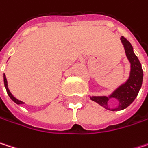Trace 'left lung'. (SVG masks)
<instances>
[{"instance_id": "left-lung-1", "label": "left lung", "mask_w": 148, "mask_h": 148, "mask_svg": "<svg viewBox=\"0 0 148 148\" xmlns=\"http://www.w3.org/2000/svg\"><path fill=\"white\" fill-rule=\"evenodd\" d=\"M121 42L125 48V55L130 63V71L127 80L116 88L109 96H92L90 97V100L98 103L106 109L111 111H119L126 108L130 106L136 97H137L139 90L142 85L143 71L141 69V64L138 58L136 56L133 51V47L127 40L121 36ZM111 98H115L119 101V104L115 108H110L108 101Z\"/></svg>"}]
</instances>
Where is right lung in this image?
<instances>
[{
    "instance_id": "1",
    "label": "right lung",
    "mask_w": 148,
    "mask_h": 148,
    "mask_svg": "<svg viewBox=\"0 0 148 148\" xmlns=\"http://www.w3.org/2000/svg\"><path fill=\"white\" fill-rule=\"evenodd\" d=\"M3 78H4V85H5V87H6V90H7V94H8V96L10 97V98H11L12 101H14L15 103H17V104H18V105H20V104H24V102H23V101H20V100L17 99L16 97H13V95L10 92V90H9V89H8L7 80V78H6V75H5V74H3Z\"/></svg>"
}]
</instances>
